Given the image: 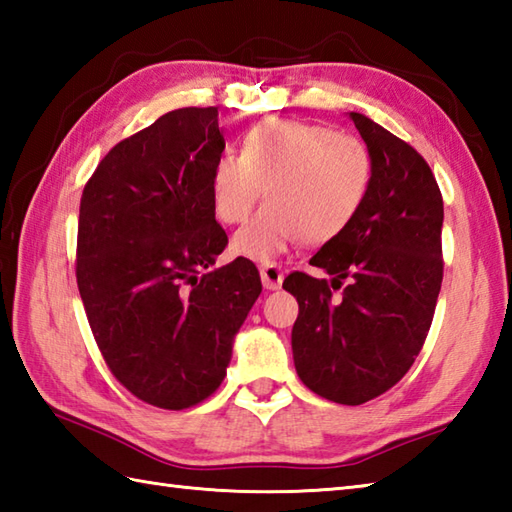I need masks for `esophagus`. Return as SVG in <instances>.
Returning a JSON list of instances; mask_svg holds the SVG:
<instances>
[{"instance_id": "34e87169", "label": "esophagus", "mask_w": 512, "mask_h": 512, "mask_svg": "<svg viewBox=\"0 0 512 512\" xmlns=\"http://www.w3.org/2000/svg\"><path fill=\"white\" fill-rule=\"evenodd\" d=\"M259 275H262V284L266 290H279L284 284V270L277 264H264L259 268Z\"/></svg>"}]
</instances>
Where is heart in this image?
<instances>
[{
  "label": "heart",
  "mask_w": 512,
  "mask_h": 512,
  "mask_svg": "<svg viewBox=\"0 0 512 512\" xmlns=\"http://www.w3.org/2000/svg\"><path fill=\"white\" fill-rule=\"evenodd\" d=\"M372 180V151L358 136L270 118L248 129L242 156L217 158L211 200L224 224H239L266 187L270 202L235 233L233 250L268 264L299 239L325 244L345 233L365 206Z\"/></svg>",
  "instance_id": "heart-1"
}]
</instances>
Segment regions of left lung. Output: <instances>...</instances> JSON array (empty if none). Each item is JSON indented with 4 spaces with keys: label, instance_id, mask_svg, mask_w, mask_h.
Instances as JSON below:
<instances>
[{
    "label": "left lung",
    "instance_id": "8db88e82",
    "mask_svg": "<svg viewBox=\"0 0 512 512\" xmlns=\"http://www.w3.org/2000/svg\"><path fill=\"white\" fill-rule=\"evenodd\" d=\"M372 151L367 202L312 266L330 281L292 273V356L303 385L341 405H363L409 372L431 328L442 286L444 206L427 162L365 114L350 112ZM343 278L341 298H332Z\"/></svg>",
    "mask_w": 512,
    "mask_h": 512
}]
</instances>
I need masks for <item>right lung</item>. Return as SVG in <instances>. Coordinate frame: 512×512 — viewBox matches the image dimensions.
Instances as JSON below:
<instances>
[{
  "label": "right lung",
  "mask_w": 512,
  "mask_h": 512,
  "mask_svg": "<svg viewBox=\"0 0 512 512\" xmlns=\"http://www.w3.org/2000/svg\"><path fill=\"white\" fill-rule=\"evenodd\" d=\"M217 107H182L121 140L85 184L76 284L96 345L132 394L187 409L220 387L262 292L250 259L210 270L228 244L211 173Z\"/></svg>",
  "instance_id": "obj_1"
}]
</instances>
